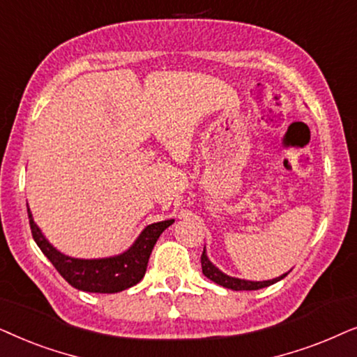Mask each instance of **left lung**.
Here are the masks:
<instances>
[{
	"label": "left lung",
	"mask_w": 357,
	"mask_h": 357,
	"mask_svg": "<svg viewBox=\"0 0 357 357\" xmlns=\"http://www.w3.org/2000/svg\"><path fill=\"white\" fill-rule=\"evenodd\" d=\"M201 263H202V273L206 278L211 279L218 286L231 289V291H258V289L268 287L271 284L281 281V279L286 278L287 274L281 275V278H275L273 281H263V282H255V281H245V279H238V278H231V275H227L225 273H222L220 269L215 268L211 261H208L207 255H206V248L202 251L201 256Z\"/></svg>",
	"instance_id": "8db88e82"
}]
</instances>
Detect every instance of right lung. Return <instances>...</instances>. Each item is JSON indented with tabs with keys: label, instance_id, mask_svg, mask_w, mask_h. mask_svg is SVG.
<instances>
[{
	"label": "right lung",
	"instance_id": "right-lung-1",
	"mask_svg": "<svg viewBox=\"0 0 357 357\" xmlns=\"http://www.w3.org/2000/svg\"><path fill=\"white\" fill-rule=\"evenodd\" d=\"M27 213H29L31 231L37 246L49 258L61 278L78 291L99 294L121 292L140 282L145 275L146 264H149L156 240L163 234L165 228L174 222L165 220L151 223L142 231L134 246L119 256L102 259H78L56 251L40 234L39 227L32 220L29 208H27Z\"/></svg>",
	"mask_w": 357,
	"mask_h": 357
}]
</instances>
